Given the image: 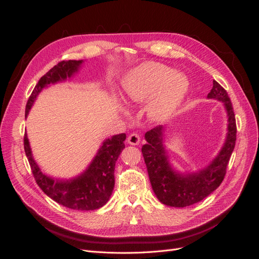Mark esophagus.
Returning a JSON list of instances; mask_svg holds the SVG:
<instances>
[{
    "mask_svg": "<svg viewBox=\"0 0 259 259\" xmlns=\"http://www.w3.org/2000/svg\"><path fill=\"white\" fill-rule=\"evenodd\" d=\"M127 143L133 146H137L140 143V136L136 133H132V134L127 137Z\"/></svg>",
    "mask_w": 259,
    "mask_h": 259,
    "instance_id": "esophagus-1",
    "label": "esophagus"
}]
</instances>
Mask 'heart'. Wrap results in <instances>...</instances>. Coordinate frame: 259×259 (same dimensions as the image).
<instances>
[{
    "label": "heart",
    "mask_w": 259,
    "mask_h": 259,
    "mask_svg": "<svg viewBox=\"0 0 259 259\" xmlns=\"http://www.w3.org/2000/svg\"><path fill=\"white\" fill-rule=\"evenodd\" d=\"M188 80L169 67L148 61L132 70L124 82L125 99L130 105L147 104V114L154 122L166 120L182 104Z\"/></svg>",
    "instance_id": "1"
}]
</instances>
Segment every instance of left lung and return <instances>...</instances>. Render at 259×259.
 I'll return each mask as SVG.
<instances>
[{"label": "left lung", "instance_id": "obj_1", "mask_svg": "<svg viewBox=\"0 0 259 259\" xmlns=\"http://www.w3.org/2000/svg\"><path fill=\"white\" fill-rule=\"evenodd\" d=\"M207 98L224 104L228 115V132L222 150L205 168L197 173H178L171 167L163 145L164 127H154L145 134L147 144L143 146L142 152L149 179L156 198L167 206L185 207L198 203L216 190L225 178L237 140L236 116L228 93L216 81H213Z\"/></svg>", "mask_w": 259, "mask_h": 259}]
</instances>
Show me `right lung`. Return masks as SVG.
<instances>
[{
  "label": "right lung",
  "mask_w": 259,
  "mask_h": 259,
  "mask_svg": "<svg viewBox=\"0 0 259 259\" xmlns=\"http://www.w3.org/2000/svg\"><path fill=\"white\" fill-rule=\"evenodd\" d=\"M82 64L83 60H64L44 74L28 99L26 116L43 89L71 77L79 71ZM125 139L126 135L124 133L106 139L89 167L81 175L67 180L53 178L43 173L33 159L27 134L23 138V146L35 182L46 195L68 208L94 210L104 206L111 197L114 188L115 162L125 148Z\"/></svg>",
  "instance_id": "right-lung-1"
}]
</instances>
